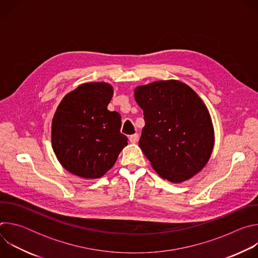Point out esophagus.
Returning a JSON list of instances; mask_svg holds the SVG:
<instances>
[{"instance_id": "esophagus-1", "label": "esophagus", "mask_w": 258, "mask_h": 258, "mask_svg": "<svg viewBox=\"0 0 258 258\" xmlns=\"http://www.w3.org/2000/svg\"><path fill=\"white\" fill-rule=\"evenodd\" d=\"M128 140H130V142L133 143V144H134V143H137L138 140H139V135H138V134H134V135L130 136Z\"/></svg>"}]
</instances>
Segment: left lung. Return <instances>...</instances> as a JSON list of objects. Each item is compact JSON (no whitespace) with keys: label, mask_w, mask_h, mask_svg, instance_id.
<instances>
[{"label":"left lung","mask_w":258,"mask_h":258,"mask_svg":"<svg viewBox=\"0 0 258 258\" xmlns=\"http://www.w3.org/2000/svg\"><path fill=\"white\" fill-rule=\"evenodd\" d=\"M145 126L139 146L154 170L171 182H182L208 162L214 146L209 111L188 85L157 81L135 89Z\"/></svg>","instance_id":"left-lung-1"}]
</instances>
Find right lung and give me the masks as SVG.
I'll use <instances>...</instances> for the list:
<instances>
[{"label":"right lung","mask_w":258,"mask_h":258,"mask_svg":"<svg viewBox=\"0 0 258 258\" xmlns=\"http://www.w3.org/2000/svg\"><path fill=\"white\" fill-rule=\"evenodd\" d=\"M113 87L87 83L68 93L52 120V147L61 165L84 178H99L111 168L127 145L121 116L109 111Z\"/></svg>","instance_id":"add662e5"}]
</instances>
